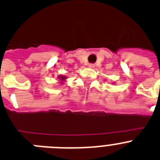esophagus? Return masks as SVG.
<instances>
[{
    "instance_id": "34e87169",
    "label": "esophagus",
    "mask_w": 160,
    "mask_h": 160,
    "mask_svg": "<svg viewBox=\"0 0 160 160\" xmlns=\"http://www.w3.org/2000/svg\"><path fill=\"white\" fill-rule=\"evenodd\" d=\"M95 65H94V64H89V65H88V67H89V68H95Z\"/></svg>"
}]
</instances>
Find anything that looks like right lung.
<instances>
[{
	"label": "right lung",
	"instance_id": "1",
	"mask_svg": "<svg viewBox=\"0 0 160 160\" xmlns=\"http://www.w3.org/2000/svg\"><path fill=\"white\" fill-rule=\"evenodd\" d=\"M58 78H60V80H61V82H64L65 79L67 78L65 77V76H58ZM61 83H62V82H61Z\"/></svg>",
	"mask_w": 160,
	"mask_h": 160
}]
</instances>
